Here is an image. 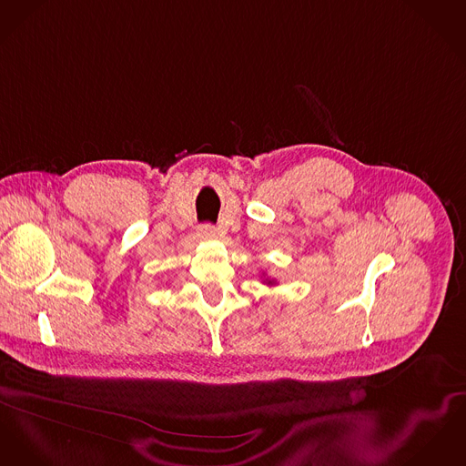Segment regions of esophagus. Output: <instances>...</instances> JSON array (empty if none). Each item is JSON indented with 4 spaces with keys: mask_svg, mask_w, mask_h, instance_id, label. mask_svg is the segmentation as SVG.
<instances>
[{
    "mask_svg": "<svg viewBox=\"0 0 466 466\" xmlns=\"http://www.w3.org/2000/svg\"><path fill=\"white\" fill-rule=\"evenodd\" d=\"M198 238L200 239H215L217 238V228L213 225H209V223L200 225L198 227Z\"/></svg>",
    "mask_w": 466,
    "mask_h": 466,
    "instance_id": "esophagus-1",
    "label": "esophagus"
}]
</instances>
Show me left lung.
Masks as SVG:
<instances>
[{"mask_svg": "<svg viewBox=\"0 0 466 466\" xmlns=\"http://www.w3.org/2000/svg\"><path fill=\"white\" fill-rule=\"evenodd\" d=\"M264 281H266L268 285H274V279H269V278H268V279H264Z\"/></svg>", "mask_w": 466, "mask_h": 466, "instance_id": "obj_1", "label": "left lung"}]
</instances>
